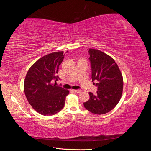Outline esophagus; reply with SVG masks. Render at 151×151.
Listing matches in <instances>:
<instances>
[{
    "label": "esophagus",
    "instance_id": "obj_1",
    "mask_svg": "<svg viewBox=\"0 0 151 151\" xmlns=\"http://www.w3.org/2000/svg\"><path fill=\"white\" fill-rule=\"evenodd\" d=\"M73 91H74L75 93H78V94L81 93V91L80 89H76V90H73Z\"/></svg>",
    "mask_w": 151,
    "mask_h": 151
}]
</instances>
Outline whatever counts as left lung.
Wrapping results in <instances>:
<instances>
[{"label":"left lung","mask_w":151,"mask_h":151,"mask_svg":"<svg viewBox=\"0 0 151 151\" xmlns=\"http://www.w3.org/2000/svg\"><path fill=\"white\" fill-rule=\"evenodd\" d=\"M92 82L98 81L96 94L89 93V99L84 103L86 109L97 115L107 113L119 102L123 92V77L114 59L99 50L89 48Z\"/></svg>","instance_id":"8db88e82"}]
</instances>
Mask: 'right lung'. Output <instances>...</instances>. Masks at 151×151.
Instances as JSON below:
<instances>
[{
	"label": "right lung",
	"instance_id": "obj_1",
	"mask_svg": "<svg viewBox=\"0 0 151 151\" xmlns=\"http://www.w3.org/2000/svg\"><path fill=\"white\" fill-rule=\"evenodd\" d=\"M64 58L63 52L51 53L40 58L27 72L24 91L29 103L36 111L50 116L64 106L69 91L53 84L60 79L58 67Z\"/></svg>",
	"mask_w": 151,
	"mask_h": 151
}]
</instances>
